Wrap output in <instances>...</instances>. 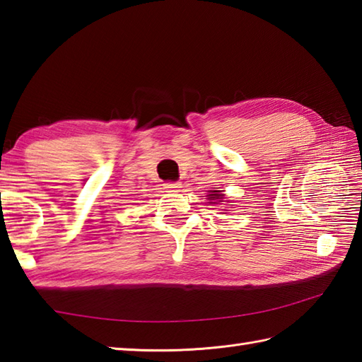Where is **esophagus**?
Wrapping results in <instances>:
<instances>
[{
	"instance_id": "obj_1",
	"label": "esophagus",
	"mask_w": 362,
	"mask_h": 362,
	"mask_svg": "<svg viewBox=\"0 0 362 362\" xmlns=\"http://www.w3.org/2000/svg\"><path fill=\"white\" fill-rule=\"evenodd\" d=\"M163 187H165V189L168 191V193H177V191L182 188L179 182H166Z\"/></svg>"
}]
</instances>
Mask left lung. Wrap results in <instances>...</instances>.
<instances>
[{
    "label": "left lung",
    "mask_w": 362,
    "mask_h": 362,
    "mask_svg": "<svg viewBox=\"0 0 362 362\" xmlns=\"http://www.w3.org/2000/svg\"><path fill=\"white\" fill-rule=\"evenodd\" d=\"M206 199H209L210 204H219V202H224L222 199H224V194H222V191L219 189H210L209 194H206Z\"/></svg>",
    "instance_id": "left-lung-1"
}]
</instances>
